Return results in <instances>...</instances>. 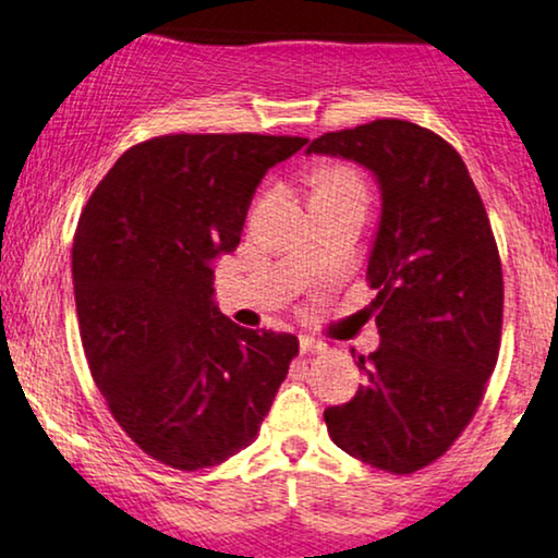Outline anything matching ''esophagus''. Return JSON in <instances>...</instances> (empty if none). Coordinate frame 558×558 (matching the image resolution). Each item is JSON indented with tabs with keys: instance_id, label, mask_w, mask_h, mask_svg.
Masks as SVG:
<instances>
[{
	"instance_id": "esophagus-1",
	"label": "esophagus",
	"mask_w": 558,
	"mask_h": 558,
	"mask_svg": "<svg viewBox=\"0 0 558 558\" xmlns=\"http://www.w3.org/2000/svg\"><path fill=\"white\" fill-rule=\"evenodd\" d=\"M299 344H301L303 355H312V352H322L324 350V342H319V340H316V337H308V335H301L299 337Z\"/></svg>"
}]
</instances>
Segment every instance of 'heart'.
<instances>
[{
  "instance_id": "1",
  "label": "heart",
  "mask_w": 558,
  "mask_h": 558,
  "mask_svg": "<svg viewBox=\"0 0 558 558\" xmlns=\"http://www.w3.org/2000/svg\"><path fill=\"white\" fill-rule=\"evenodd\" d=\"M316 193H363V182L348 167H329L319 172Z\"/></svg>"
}]
</instances>
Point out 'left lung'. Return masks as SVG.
I'll return each instance as SVG.
<instances>
[{"label": "left lung", "mask_w": 558, "mask_h": 558, "mask_svg": "<svg viewBox=\"0 0 558 558\" xmlns=\"http://www.w3.org/2000/svg\"><path fill=\"white\" fill-rule=\"evenodd\" d=\"M306 154L355 161L380 190L365 270L380 344L352 352L365 384L324 409L329 437L412 474L453 446L497 365L505 293L489 218L453 146L409 121L324 133Z\"/></svg>", "instance_id": "left-lung-1"}]
</instances>
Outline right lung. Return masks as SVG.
Masks as SVG:
<instances>
[{
    "label": "right lung",
    "mask_w": 558,
    "mask_h": 558,
    "mask_svg": "<svg viewBox=\"0 0 558 558\" xmlns=\"http://www.w3.org/2000/svg\"><path fill=\"white\" fill-rule=\"evenodd\" d=\"M306 138L178 133L133 146L84 206L72 250L92 378L136 446L180 471L250 446L299 352L221 314L214 265L236 250L267 169Z\"/></svg>",
    "instance_id": "obj_1"
}]
</instances>
